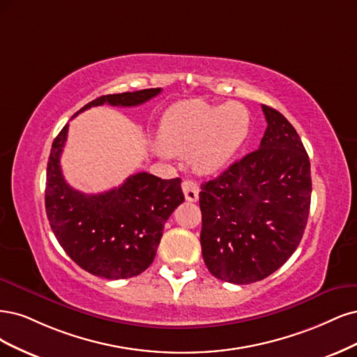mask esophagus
I'll use <instances>...</instances> for the list:
<instances>
[{"label":"esophagus","instance_id":"esophagus-1","mask_svg":"<svg viewBox=\"0 0 357 357\" xmlns=\"http://www.w3.org/2000/svg\"><path fill=\"white\" fill-rule=\"evenodd\" d=\"M182 191H183V195H185V199L188 202H195L199 199L200 188L192 179H187V181L182 182Z\"/></svg>","mask_w":357,"mask_h":357}]
</instances>
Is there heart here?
<instances>
[{
    "instance_id": "heart-1",
    "label": "heart",
    "mask_w": 357,
    "mask_h": 357,
    "mask_svg": "<svg viewBox=\"0 0 357 357\" xmlns=\"http://www.w3.org/2000/svg\"><path fill=\"white\" fill-rule=\"evenodd\" d=\"M250 114L238 102L212 105L200 99L172 105L158 128V145L170 155L191 153L194 169L213 174L234 157L246 141Z\"/></svg>"
}]
</instances>
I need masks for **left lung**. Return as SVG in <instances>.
<instances>
[{
  "label": "left lung",
  "mask_w": 357,
  "mask_h": 357,
  "mask_svg": "<svg viewBox=\"0 0 357 357\" xmlns=\"http://www.w3.org/2000/svg\"><path fill=\"white\" fill-rule=\"evenodd\" d=\"M267 129L257 151L202 183V254L216 279L268 278L300 245L312 199L305 148L294 126L262 105Z\"/></svg>",
  "instance_id": "8db88e82"
}]
</instances>
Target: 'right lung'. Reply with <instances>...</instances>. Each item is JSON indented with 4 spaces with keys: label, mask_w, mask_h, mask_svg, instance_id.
<instances>
[{
    "label": "right lung",
    "mask_w": 357,
    "mask_h": 357,
    "mask_svg": "<svg viewBox=\"0 0 357 357\" xmlns=\"http://www.w3.org/2000/svg\"><path fill=\"white\" fill-rule=\"evenodd\" d=\"M160 91L145 89L105 95L78 112L103 103L136 107ZM68 128L70 124H65L54 137L47 163L45 212L53 233L68 257L90 274L111 280L141 274L154 261L169 216L185 200L181 179L141 172L105 192L77 191L68 185L61 169Z\"/></svg>",
    "instance_id": "right-lung-1"
}]
</instances>
